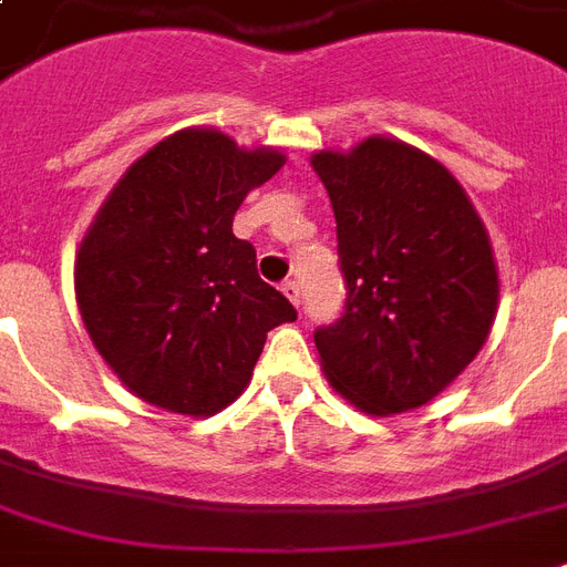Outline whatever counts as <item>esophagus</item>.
Here are the masks:
<instances>
[{
    "label": "esophagus",
    "instance_id": "obj_1",
    "mask_svg": "<svg viewBox=\"0 0 567 567\" xmlns=\"http://www.w3.org/2000/svg\"><path fill=\"white\" fill-rule=\"evenodd\" d=\"M282 293L293 302V306H297V309H300V282H293V279L282 282Z\"/></svg>",
    "mask_w": 567,
    "mask_h": 567
}]
</instances>
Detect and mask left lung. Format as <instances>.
<instances>
[{
  "label": "left lung",
  "mask_w": 567,
  "mask_h": 567,
  "mask_svg": "<svg viewBox=\"0 0 567 567\" xmlns=\"http://www.w3.org/2000/svg\"><path fill=\"white\" fill-rule=\"evenodd\" d=\"M347 282L344 315L315 332L338 394L382 417L417 409L474 362L497 315L492 240L444 164L394 137L320 150Z\"/></svg>",
  "instance_id": "obj_1"
}]
</instances>
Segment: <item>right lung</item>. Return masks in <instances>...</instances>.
I'll list each match as a JSON object with an SVG mask.
<instances>
[{"label":"right lung","instance_id":"1","mask_svg":"<svg viewBox=\"0 0 567 567\" xmlns=\"http://www.w3.org/2000/svg\"><path fill=\"white\" fill-rule=\"evenodd\" d=\"M285 155L182 128L141 155L75 252V302L120 382L167 412L208 417L247 388L267 332L297 320L231 235L244 196Z\"/></svg>","mask_w":567,"mask_h":567}]
</instances>
